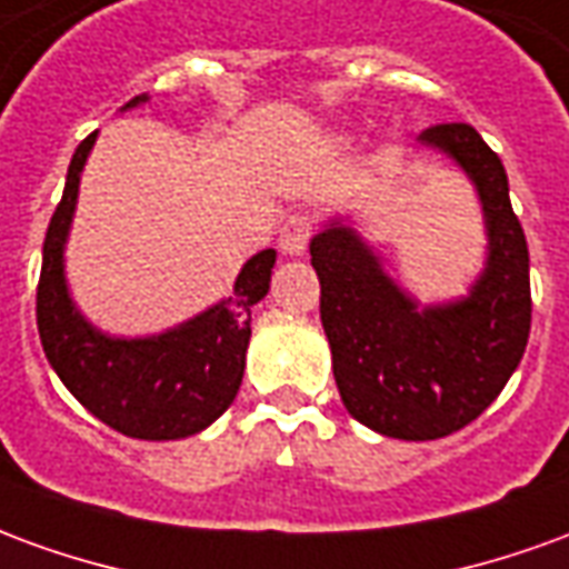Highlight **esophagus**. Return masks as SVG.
Returning <instances> with one entry per match:
<instances>
[{"label": "esophagus", "instance_id": "esophagus-1", "mask_svg": "<svg viewBox=\"0 0 569 569\" xmlns=\"http://www.w3.org/2000/svg\"><path fill=\"white\" fill-rule=\"evenodd\" d=\"M310 237H313V219H310L308 212H296L280 228V249H283L286 256H305Z\"/></svg>", "mask_w": 569, "mask_h": 569}]
</instances>
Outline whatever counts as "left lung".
Returning a JSON list of instances; mask_svg holds the SVG:
<instances>
[{
	"label": "left lung",
	"mask_w": 569,
	"mask_h": 569,
	"mask_svg": "<svg viewBox=\"0 0 569 569\" xmlns=\"http://www.w3.org/2000/svg\"><path fill=\"white\" fill-rule=\"evenodd\" d=\"M420 142L476 186L488 259L469 296L420 308L341 219L310 240L320 320L345 408L390 439L451 436L500 396L530 335V256L497 151L469 124H436Z\"/></svg>",
	"instance_id": "8db88e82"
}]
</instances>
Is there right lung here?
Instances as JSON below:
<instances>
[{
	"instance_id": "obj_1",
	"label": "right lung",
	"mask_w": 569,
	"mask_h": 569,
	"mask_svg": "<svg viewBox=\"0 0 569 569\" xmlns=\"http://www.w3.org/2000/svg\"><path fill=\"white\" fill-rule=\"evenodd\" d=\"M149 100L133 97L124 109ZM97 133L72 154L63 198L42 247L36 322L44 357L81 406L121 436L170 441L207 429L234 402L247 366L252 305L271 289L273 249H261L237 273L234 292L194 320L149 338H116L93 329L69 296L63 249L79 200L84 161Z\"/></svg>"
}]
</instances>
